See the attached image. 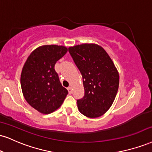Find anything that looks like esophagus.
I'll list each match as a JSON object with an SVG mask.
<instances>
[{
    "instance_id": "esophagus-1",
    "label": "esophagus",
    "mask_w": 152,
    "mask_h": 152,
    "mask_svg": "<svg viewBox=\"0 0 152 152\" xmlns=\"http://www.w3.org/2000/svg\"><path fill=\"white\" fill-rule=\"evenodd\" d=\"M68 91H69V94H71V93H72V88H71V86H69V87H68Z\"/></svg>"
}]
</instances>
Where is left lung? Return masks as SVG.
<instances>
[{
  "instance_id": "8db88e82",
  "label": "left lung",
  "mask_w": 152,
  "mask_h": 152,
  "mask_svg": "<svg viewBox=\"0 0 152 152\" xmlns=\"http://www.w3.org/2000/svg\"><path fill=\"white\" fill-rule=\"evenodd\" d=\"M83 78L85 94L77 100L78 110L90 118L108 110L119 87L118 71L107 53L96 44H83L69 48Z\"/></svg>"
}]
</instances>
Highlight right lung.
Returning a JSON list of instances; mask_svg holds the SVG:
<instances>
[{"label": "right lung", "instance_id": "right-lung-1", "mask_svg": "<svg viewBox=\"0 0 152 152\" xmlns=\"http://www.w3.org/2000/svg\"><path fill=\"white\" fill-rule=\"evenodd\" d=\"M68 49L58 45H43L30 54L20 76L25 99L38 112L49 114L63 103L68 91L62 86L54 65Z\"/></svg>", "mask_w": 152, "mask_h": 152}]
</instances>
